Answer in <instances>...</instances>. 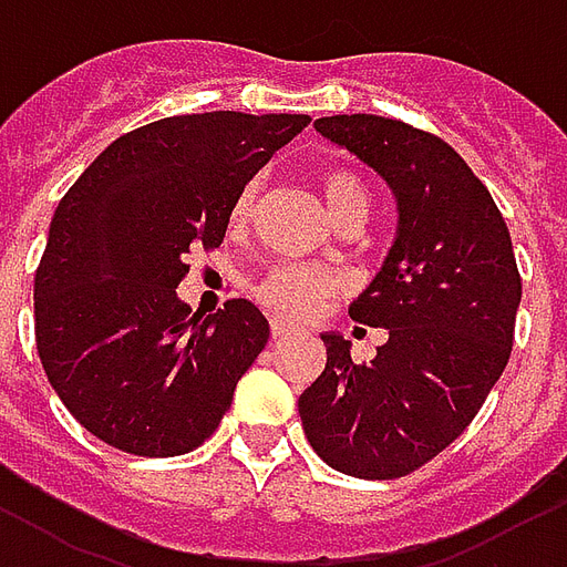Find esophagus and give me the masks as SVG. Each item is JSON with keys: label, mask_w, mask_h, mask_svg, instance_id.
<instances>
[{"label": "esophagus", "mask_w": 567, "mask_h": 567, "mask_svg": "<svg viewBox=\"0 0 567 567\" xmlns=\"http://www.w3.org/2000/svg\"><path fill=\"white\" fill-rule=\"evenodd\" d=\"M270 333H272V339H288L291 337V327H285L282 321H272Z\"/></svg>", "instance_id": "obj_1"}]
</instances>
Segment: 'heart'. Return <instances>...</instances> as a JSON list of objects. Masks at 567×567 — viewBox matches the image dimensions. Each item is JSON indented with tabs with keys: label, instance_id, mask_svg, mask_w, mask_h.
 Masks as SVG:
<instances>
[{
	"label": "heart",
	"instance_id": "1",
	"mask_svg": "<svg viewBox=\"0 0 567 567\" xmlns=\"http://www.w3.org/2000/svg\"><path fill=\"white\" fill-rule=\"evenodd\" d=\"M318 188H321L327 213L333 219L351 207H369L367 183L348 167H324L318 174ZM255 207H258V183H249L234 200L230 221L237 228L249 225ZM251 291H255V300L276 318L306 321V318L318 316L342 291V282L337 272L330 270H316V267H303V264H279L264 272Z\"/></svg>",
	"mask_w": 567,
	"mask_h": 567
}]
</instances>
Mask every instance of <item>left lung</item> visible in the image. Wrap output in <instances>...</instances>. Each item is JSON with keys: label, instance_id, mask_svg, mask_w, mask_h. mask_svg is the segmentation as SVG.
<instances>
[{"label": "left lung", "instance_id": "1", "mask_svg": "<svg viewBox=\"0 0 567 567\" xmlns=\"http://www.w3.org/2000/svg\"><path fill=\"white\" fill-rule=\"evenodd\" d=\"M316 132L346 146L396 198V237L348 316L384 327L372 363L321 333L324 372L300 393L309 444L330 468L367 481L412 475L463 435L505 372L519 282L496 200L454 146L400 120L321 116Z\"/></svg>", "mask_w": 567, "mask_h": 567}]
</instances>
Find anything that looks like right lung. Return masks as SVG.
<instances>
[{
    "instance_id": "right-lung-1",
    "label": "right lung",
    "mask_w": 567,
    "mask_h": 567,
    "mask_svg": "<svg viewBox=\"0 0 567 567\" xmlns=\"http://www.w3.org/2000/svg\"><path fill=\"white\" fill-rule=\"evenodd\" d=\"M306 125V113L167 116L116 137L65 192L35 270V342L95 439L179 456L216 433L270 324L240 297L192 312L177 285L188 251L219 249L243 186Z\"/></svg>"
}]
</instances>
